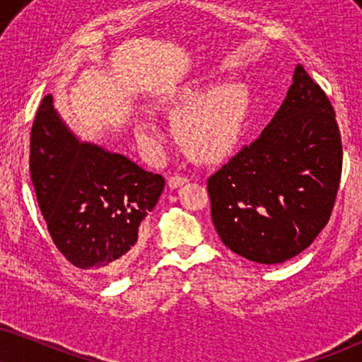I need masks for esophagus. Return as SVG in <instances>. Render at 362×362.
I'll return each instance as SVG.
<instances>
[{
    "mask_svg": "<svg viewBox=\"0 0 362 362\" xmlns=\"http://www.w3.org/2000/svg\"><path fill=\"white\" fill-rule=\"evenodd\" d=\"M188 181H189L188 177H185V176H171L168 180V186L171 189H176V188H180V186L186 185V182H188Z\"/></svg>",
    "mask_w": 362,
    "mask_h": 362,
    "instance_id": "1",
    "label": "esophagus"
}]
</instances>
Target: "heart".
I'll return each mask as SVG.
<instances>
[{"label": "heart", "mask_w": 362, "mask_h": 362, "mask_svg": "<svg viewBox=\"0 0 362 362\" xmlns=\"http://www.w3.org/2000/svg\"><path fill=\"white\" fill-rule=\"evenodd\" d=\"M160 104L174 114L173 131L182 149L194 159L216 160L242 134L248 95L242 83L233 80L206 87V78L196 77L164 95ZM136 134L146 147H154L163 137L158 126L146 119L136 120Z\"/></svg>", "instance_id": "obj_1"}]
</instances>
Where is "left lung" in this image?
Here are the masks:
<instances>
[{
    "label": "left lung",
    "mask_w": 362,
    "mask_h": 362,
    "mask_svg": "<svg viewBox=\"0 0 362 362\" xmlns=\"http://www.w3.org/2000/svg\"><path fill=\"white\" fill-rule=\"evenodd\" d=\"M342 171L331 102L302 65L260 137L208 180L221 242L247 260H290L327 225Z\"/></svg>",
    "instance_id": "8db88e82"
}]
</instances>
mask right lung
I'll return each mask as SVG.
<instances>
[{
    "label": "right lung",
    "instance_id": "add662e5",
    "mask_svg": "<svg viewBox=\"0 0 362 362\" xmlns=\"http://www.w3.org/2000/svg\"><path fill=\"white\" fill-rule=\"evenodd\" d=\"M30 174L53 243L78 269L117 275L141 248V223L164 189L160 174L82 142L43 97L31 127Z\"/></svg>",
    "mask_w": 362,
    "mask_h": 362
}]
</instances>
